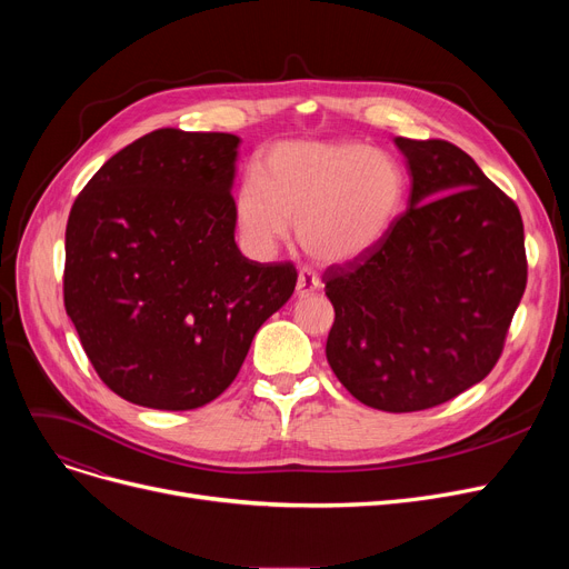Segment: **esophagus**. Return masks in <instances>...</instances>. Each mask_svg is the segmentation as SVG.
<instances>
[{
  "mask_svg": "<svg viewBox=\"0 0 569 569\" xmlns=\"http://www.w3.org/2000/svg\"><path fill=\"white\" fill-rule=\"evenodd\" d=\"M318 288H320V279H318L313 272H309V269H302L300 277H297V295H300V297H309V295H313Z\"/></svg>",
  "mask_w": 569,
  "mask_h": 569,
  "instance_id": "1",
  "label": "esophagus"
}]
</instances>
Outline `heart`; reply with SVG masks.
Masks as SVG:
<instances>
[{
    "mask_svg": "<svg viewBox=\"0 0 569 569\" xmlns=\"http://www.w3.org/2000/svg\"><path fill=\"white\" fill-rule=\"evenodd\" d=\"M406 177L397 161L355 140L281 142L258 161V179L234 196L247 242L269 251L297 223V239L318 262L367 256L397 223Z\"/></svg>",
    "mask_w": 569,
    "mask_h": 569,
    "instance_id": "1",
    "label": "heart"
}]
</instances>
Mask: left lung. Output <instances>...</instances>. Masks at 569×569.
Masks as SVG:
<instances>
[{
    "label": "left lung",
    "instance_id": "1",
    "mask_svg": "<svg viewBox=\"0 0 569 569\" xmlns=\"http://www.w3.org/2000/svg\"><path fill=\"white\" fill-rule=\"evenodd\" d=\"M410 207L367 256L325 269L327 362L385 412L440 406L485 380L528 281L523 221L463 149L397 138Z\"/></svg>",
    "mask_w": 569,
    "mask_h": 569
}]
</instances>
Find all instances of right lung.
<instances>
[{
    "label": "right lung",
    "instance_id": "obj_1",
    "mask_svg": "<svg viewBox=\"0 0 569 569\" xmlns=\"http://www.w3.org/2000/svg\"><path fill=\"white\" fill-rule=\"evenodd\" d=\"M237 144L157 129L108 159L71 207L64 307L99 378L131 403L214 401L295 290L292 262L262 264L234 244Z\"/></svg>",
    "mask_w": 569,
    "mask_h": 569
}]
</instances>
